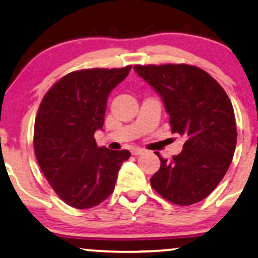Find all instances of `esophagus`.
<instances>
[{
	"mask_svg": "<svg viewBox=\"0 0 258 258\" xmlns=\"http://www.w3.org/2000/svg\"><path fill=\"white\" fill-rule=\"evenodd\" d=\"M131 153H132V155H142V154L145 153V150H144V149H141V148H132Z\"/></svg>",
	"mask_w": 258,
	"mask_h": 258,
	"instance_id": "obj_1",
	"label": "esophagus"
}]
</instances>
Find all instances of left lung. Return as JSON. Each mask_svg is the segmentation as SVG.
<instances>
[{"instance_id":"1","label":"left lung","mask_w":258,"mask_h":258,"mask_svg":"<svg viewBox=\"0 0 258 258\" xmlns=\"http://www.w3.org/2000/svg\"><path fill=\"white\" fill-rule=\"evenodd\" d=\"M136 72L159 92L173 133L186 138L173 159L160 157L150 184L160 196L191 206L221 181L237 145L234 110L222 86L200 67L185 63L136 64Z\"/></svg>"}]
</instances>
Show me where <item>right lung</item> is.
I'll return each instance as SVG.
<instances>
[{
  "label": "right lung",
  "instance_id": "1",
  "mask_svg": "<svg viewBox=\"0 0 258 258\" xmlns=\"http://www.w3.org/2000/svg\"><path fill=\"white\" fill-rule=\"evenodd\" d=\"M132 66L74 71L58 79L40 102L33 148L49 185L68 206L89 209L113 194L128 150L98 147L107 98Z\"/></svg>",
  "mask_w": 258,
  "mask_h": 258
}]
</instances>
